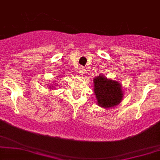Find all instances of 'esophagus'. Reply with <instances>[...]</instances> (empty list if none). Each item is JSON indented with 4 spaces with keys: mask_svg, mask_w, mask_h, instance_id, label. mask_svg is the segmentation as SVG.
Returning <instances> with one entry per match:
<instances>
[{
    "mask_svg": "<svg viewBox=\"0 0 160 160\" xmlns=\"http://www.w3.org/2000/svg\"><path fill=\"white\" fill-rule=\"evenodd\" d=\"M79 73H80V74L81 75L84 74V73H85V68H84L83 66L79 67Z\"/></svg>",
    "mask_w": 160,
    "mask_h": 160,
    "instance_id": "obj_1",
    "label": "esophagus"
}]
</instances>
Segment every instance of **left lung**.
<instances>
[{"label":"left lung","instance_id":"obj_1","mask_svg":"<svg viewBox=\"0 0 160 160\" xmlns=\"http://www.w3.org/2000/svg\"><path fill=\"white\" fill-rule=\"evenodd\" d=\"M95 89L98 104L103 108H112L122 100L123 93L121 87L117 82L107 79L103 75L94 78Z\"/></svg>","mask_w":160,"mask_h":160}]
</instances>
